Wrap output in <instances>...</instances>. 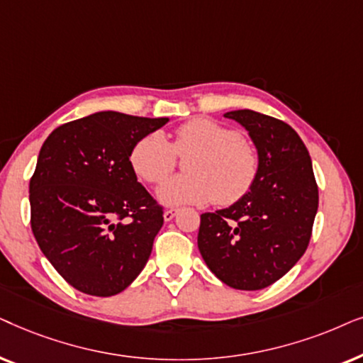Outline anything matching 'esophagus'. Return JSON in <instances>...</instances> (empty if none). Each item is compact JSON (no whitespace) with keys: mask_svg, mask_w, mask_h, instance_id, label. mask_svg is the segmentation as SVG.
<instances>
[{"mask_svg":"<svg viewBox=\"0 0 363 363\" xmlns=\"http://www.w3.org/2000/svg\"><path fill=\"white\" fill-rule=\"evenodd\" d=\"M176 214H177V209H167V211H164V220H172L174 217H176Z\"/></svg>","mask_w":363,"mask_h":363,"instance_id":"esophagus-1","label":"esophagus"}]
</instances>
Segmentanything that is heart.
Here are the masks:
<instances>
[{
    "instance_id": "heart-1",
    "label": "heart",
    "mask_w": 363,
    "mask_h": 363,
    "mask_svg": "<svg viewBox=\"0 0 363 363\" xmlns=\"http://www.w3.org/2000/svg\"><path fill=\"white\" fill-rule=\"evenodd\" d=\"M184 157L187 174L172 177L159 191L164 204L184 206L214 201L232 206L244 199L257 181V149L238 131L209 118H194L174 129L171 141L149 133L129 152L133 171L147 184L157 186Z\"/></svg>"
}]
</instances>
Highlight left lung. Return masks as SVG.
<instances>
[{"label": "left lung", "mask_w": 363, "mask_h": 363, "mask_svg": "<svg viewBox=\"0 0 363 363\" xmlns=\"http://www.w3.org/2000/svg\"><path fill=\"white\" fill-rule=\"evenodd\" d=\"M224 116L249 131L259 152V176L244 199L201 216L197 245L217 279L239 291H260L306 252L318 187L306 144L291 125L250 109Z\"/></svg>", "instance_id": "left-lung-1"}]
</instances>
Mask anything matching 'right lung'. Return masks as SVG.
Listing matches in <instances>:
<instances>
[{
    "label": "right lung",
    "mask_w": 363,
    "mask_h": 363,
    "mask_svg": "<svg viewBox=\"0 0 363 363\" xmlns=\"http://www.w3.org/2000/svg\"><path fill=\"white\" fill-rule=\"evenodd\" d=\"M167 118L96 113L56 128L30 181L31 229L69 286L123 292L146 265L164 207L139 184L129 152Z\"/></svg>",
    "instance_id": "right-lung-1"
}]
</instances>
